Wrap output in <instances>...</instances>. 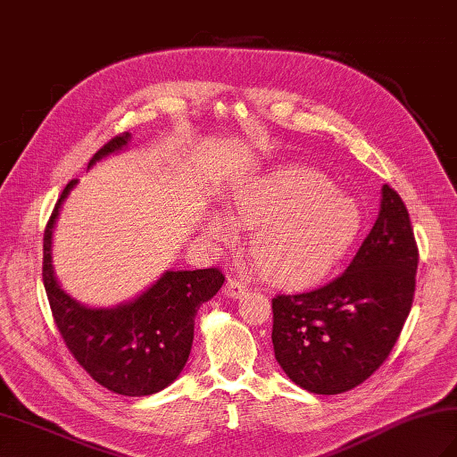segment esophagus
<instances>
[{
	"instance_id": "obj_1",
	"label": "esophagus",
	"mask_w": 457,
	"mask_h": 457,
	"mask_svg": "<svg viewBox=\"0 0 457 457\" xmlns=\"http://www.w3.org/2000/svg\"><path fill=\"white\" fill-rule=\"evenodd\" d=\"M247 293V285L241 278H228V283L223 285V295L228 298H241Z\"/></svg>"
}]
</instances>
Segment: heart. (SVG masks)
I'll return each mask as SVG.
<instances>
[{"instance_id": "heart-1", "label": "heart", "mask_w": 457, "mask_h": 457, "mask_svg": "<svg viewBox=\"0 0 457 457\" xmlns=\"http://www.w3.org/2000/svg\"><path fill=\"white\" fill-rule=\"evenodd\" d=\"M229 216L255 228L249 253L261 273L283 285H310L326 277L361 229L359 204L322 172L283 167L239 187ZM213 234L228 237L231 226L213 216Z\"/></svg>"}]
</instances>
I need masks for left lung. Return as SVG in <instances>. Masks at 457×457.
Masks as SVG:
<instances>
[{
	"mask_svg": "<svg viewBox=\"0 0 457 457\" xmlns=\"http://www.w3.org/2000/svg\"><path fill=\"white\" fill-rule=\"evenodd\" d=\"M419 247L399 192L383 187L381 212L342 275L324 287L273 298V347L303 389L339 395L367 381L409 318Z\"/></svg>",
	"mask_w": 457,
	"mask_h": 457,
	"instance_id": "8db88e82",
	"label": "left lung"
}]
</instances>
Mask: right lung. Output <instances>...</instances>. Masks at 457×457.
Listing matches in <instances>:
<instances>
[{"mask_svg":"<svg viewBox=\"0 0 457 457\" xmlns=\"http://www.w3.org/2000/svg\"><path fill=\"white\" fill-rule=\"evenodd\" d=\"M125 131L115 135L90 159L88 167L129 143ZM71 180L56 200L43 236V285L54 324L68 352L86 373L105 389L125 396L162 391L182 371L194 339V316L221 288L218 267L167 270L133 303L118 308H86L58 287L51 265V237Z\"/></svg>","mask_w":457,"mask_h":457,"instance_id":"obj_1","label":"right lung"}]
</instances>
